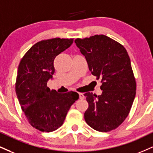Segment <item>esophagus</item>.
Segmentation results:
<instances>
[{"mask_svg":"<svg viewBox=\"0 0 153 153\" xmlns=\"http://www.w3.org/2000/svg\"><path fill=\"white\" fill-rule=\"evenodd\" d=\"M79 97H80V99H84V95L82 94L81 93H79Z\"/></svg>","mask_w":153,"mask_h":153,"instance_id":"34e87169","label":"esophagus"}]
</instances>
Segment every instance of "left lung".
<instances>
[{
  "label": "left lung",
  "instance_id": "8db88e82",
  "mask_svg": "<svg viewBox=\"0 0 153 153\" xmlns=\"http://www.w3.org/2000/svg\"><path fill=\"white\" fill-rule=\"evenodd\" d=\"M91 73L101 79L100 95L86 93L87 124L99 132H109L128 117L135 97L136 82L130 57L123 45L104 35L75 40Z\"/></svg>",
  "mask_w": 153,
  "mask_h": 153
}]
</instances>
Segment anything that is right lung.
Listing matches in <instances>:
<instances>
[{
	"mask_svg": "<svg viewBox=\"0 0 153 153\" xmlns=\"http://www.w3.org/2000/svg\"><path fill=\"white\" fill-rule=\"evenodd\" d=\"M73 39L56 38L33 45L18 65L16 93L30 126L42 132L58 129L71 106L79 98L76 92L51 91L47 82L53 78L54 59L71 46Z\"/></svg>",
	"mask_w": 153,
	"mask_h": 153,
	"instance_id": "add662e5",
	"label": "right lung"
}]
</instances>
